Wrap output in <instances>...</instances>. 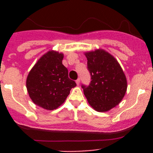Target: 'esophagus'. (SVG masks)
Here are the masks:
<instances>
[{
	"instance_id": "34e87169",
	"label": "esophagus",
	"mask_w": 153,
	"mask_h": 153,
	"mask_svg": "<svg viewBox=\"0 0 153 153\" xmlns=\"http://www.w3.org/2000/svg\"><path fill=\"white\" fill-rule=\"evenodd\" d=\"M79 82H80V79H79V78H78V79L76 80V84H77V85H79Z\"/></svg>"
}]
</instances>
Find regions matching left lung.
Listing matches in <instances>:
<instances>
[{"label":"left lung","instance_id":"1","mask_svg":"<svg viewBox=\"0 0 153 153\" xmlns=\"http://www.w3.org/2000/svg\"><path fill=\"white\" fill-rule=\"evenodd\" d=\"M91 81L82 84L85 97L93 109L106 112L118 105L125 96L126 78L117 60L101 50L86 53Z\"/></svg>","mask_w":153,"mask_h":153}]
</instances>
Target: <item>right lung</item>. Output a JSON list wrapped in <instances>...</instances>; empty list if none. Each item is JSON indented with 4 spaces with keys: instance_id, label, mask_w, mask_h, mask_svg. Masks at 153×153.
Returning <instances> with one entry per match:
<instances>
[{
    "instance_id": "obj_1",
    "label": "right lung",
    "mask_w": 153,
    "mask_h": 153,
    "mask_svg": "<svg viewBox=\"0 0 153 153\" xmlns=\"http://www.w3.org/2000/svg\"><path fill=\"white\" fill-rule=\"evenodd\" d=\"M63 54L47 52L30 71L27 78L28 93L36 105L49 110L60 106L76 86L68 76V70L62 63Z\"/></svg>"
}]
</instances>
